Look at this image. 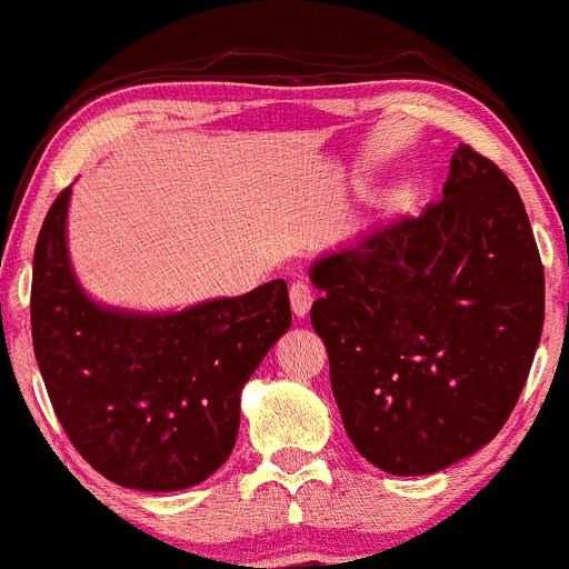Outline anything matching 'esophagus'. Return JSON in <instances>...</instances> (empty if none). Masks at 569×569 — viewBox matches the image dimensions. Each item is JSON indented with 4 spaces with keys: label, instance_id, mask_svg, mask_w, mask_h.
I'll return each instance as SVG.
<instances>
[{
    "label": "esophagus",
    "instance_id": "obj_1",
    "mask_svg": "<svg viewBox=\"0 0 569 569\" xmlns=\"http://www.w3.org/2000/svg\"><path fill=\"white\" fill-rule=\"evenodd\" d=\"M289 297H291V310H295V316L305 318L310 313V305H313V289H310L308 280H295L289 289Z\"/></svg>",
    "mask_w": 569,
    "mask_h": 569
}]
</instances>
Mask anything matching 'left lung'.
Masks as SVG:
<instances>
[{"instance_id": "left-lung-1", "label": "left lung", "mask_w": 569, "mask_h": 569, "mask_svg": "<svg viewBox=\"0 0 569 569\" xmlns=\"http://www.w3.org/2000/svg\"><path fill=\"white\" fill-rule=\"evenodd\" d=\"M310 323L342 427L391 476H429L495 440L546 318V274L516 186L461 146L442 199L316 261Z\"/></svg>"}]
</instances>
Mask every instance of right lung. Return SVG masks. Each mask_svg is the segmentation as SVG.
<instances>
[{"label": "right lung", "mask_w": 569, "mask_h": 569, "mask_svg": "<svg viewBox=\"0 0 569 569\" xmlns=\"http://www.w3.org/2000/svg\"><path fill=\"white\" fill-rule=\"evenodd\" d=\"M67 204L70 189L42 221L31 272V340L53 413L112 483H202L232 453L242 386L291 327L286 280L167 316L99 308L67 259Z\"/></svg>", "instance_id": "add662e5"}]
</instances>
